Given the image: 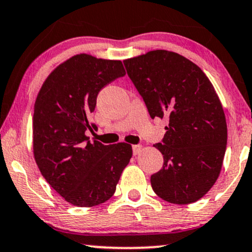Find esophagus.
Listing matches in <instances>:
<instances>
[{
    "mask_svg": "<svg viewBox=\"0 0 252 252\" xmlns=\"http://www.w3.org/2000/svg\"><path fill=\"white\" fill-rule=\"evenodd\" d=\"M132 149H133V155L136 156V155H138V153L142 151V145H140V144L133 145Z\"/></svg>",
    "mask_w": 252,
    "mask_h": 252,
    "instance_id": "34e87169",
    "label": "esophagus"
}]
</instances>
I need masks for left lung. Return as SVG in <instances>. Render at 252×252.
Segmentation results:
<instances>
[{
    "label": "left lung",
    "instance_id": "1",
    "mask_svg": "<svg viewBox=\"0 0 252 252\" xmlns=\"http://www.w3.org/2000/svg\"><path fill=\"white\" fill-rule=\"evenodd\" d=\"M127 75L153 118H166L163 165L151 175L160 198L176 205L198 201L220 176L227 144L223 107L207 76L178 53L150 51L124 60Z\"/></svg>",
    "mask_w": 252,
    "mask_h": 252
}]
</instances>
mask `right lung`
Here are the masks:
<instances>
[{
	"mask_svg": "<svg viewBox=\"0 0 252 252\" xmlns=\"http://www.w3.org/2000/svg\"><path fill=\"white\" fill-rule=\"evenodd\" d=\"M126 75L122 61L77 54L54 69L43 84L32 117L34 157L51 188L71 205L93 207L114 195L132 158L127 143L90 141L89 117L100 91Z\"/></svg>",
	"mask_w": 252,
	"mask_h": 252,
	"instance_id": "add662e5",
	"label": "right lung"
}]
</instances>
